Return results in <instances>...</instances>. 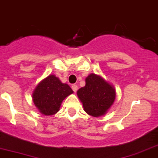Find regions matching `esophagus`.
<instances>
[{
    "instance_id": "34e87169",
    "label": "esophagus",
    "mask_w": 158,
    "mask_h": 158,
    "mask_svg": "<svg viewBox=\"0 0 158 158\" xmlns=\"http://www.w3.org/2000/svg\"><path fill=\"white\" fill-rule=\"evenodd\" d=\"M72 89L73 90V92L76 93L77 91V89H78L77 85H72Z\"/></svg>"
}]
</instances>
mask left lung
I'll use <instances>...</instances> for the list:
<instances>
[{
  "label": "left lung",
  "mask_w": 158,
  "mask_h": 158,
  "mask_svg": "<svg viewBox=\"0 0 158 158\" xmlns=\"http://www.w3.org/2000/svg\"><path fill=\"white\" fill-rule=\"evenodd\" d=\"M85 111L93 117H100L107 112L115 100V89L100 76L94 73L85 79V86L77 91Z\"/></svg>",
  "instance_id": "1"
}]
</instances>
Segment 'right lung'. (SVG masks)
<instances>
[{"instance_id": "right-lung-1", "label": "right lung", "mask_w": 158, "mask_h": 158, "mask_svg": "<svg viewBox=\"0 0 158 158\" xmlns=\"http://www.w3.org/2000/svg\"><path fill=\"white\" fill-rule=\"evenodd\" d=\"M73 91L54 75H49L40 82L33 94V102L44 115H53L59 111L63 100Z\"/></svg>"}]
</instances>
